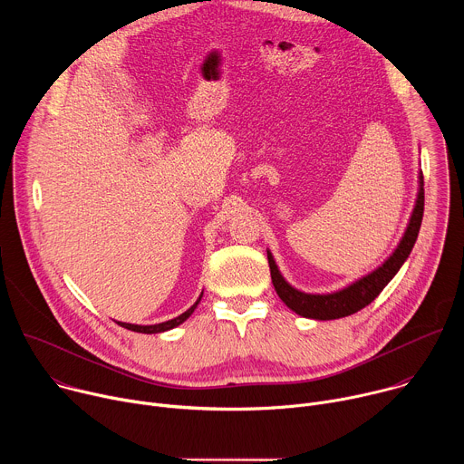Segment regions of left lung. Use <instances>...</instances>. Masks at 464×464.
<instances>
[{
    "instance_id": "obj_1",
    "label": "left lung",
    "mask_w": 464,
    "mask_h": 464,
    "mask_svg": "<svg viewBox=\"0 0 464 464\" xmlns=\"http://www.w3.org/2000/svg\"><path fill=\"white\" fill-rule=\"evenodd\" d=\"M422 215H424V178L420 174V188L417 196V204L399 247L394 249V253L382 264L378 270L371 272L369 276L362 277L360 281L334 294H304L292 288L283 279L272 253L268 251V264H270L272 281L277 295L295 314L310 319L326 321V319H340V317L356 314L358 310L371 304L378 297V294L387 286V283L396 276V272L401 270L404 260L410 256L417 242L419 229L422 224Z\"/></svg>"
}]
</instances>
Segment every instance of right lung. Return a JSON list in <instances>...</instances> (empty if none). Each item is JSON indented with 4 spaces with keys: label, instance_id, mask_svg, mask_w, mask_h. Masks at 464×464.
Wrapping results in <instances>:
<instances>
[{
    "label": "right lung",
    "instance_id": "1",
    "mask_svg": "<svg viewBox=\"0 0 464 464\" xmlns=\"http://www.w3.org/2000/svg\"><path fill=\"white\" fill-rule=\"evenodd\" d=\"M200 299H202V295L198 297V301H196L187 312H183L181 315H178V317H174V319H170V321H165V323H158V324H131V323H121V321H117V324H121V326H124V328H128V330H134V333H141V334H158V333H165V330H170V328L181 324V323L194 312V308L198 306V303H200Z\"/></svg>",
    "mask_w": 464,
    "mask_h": 464
}]
</instances>
